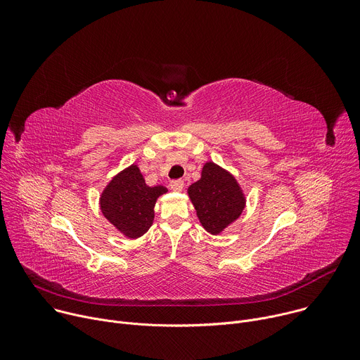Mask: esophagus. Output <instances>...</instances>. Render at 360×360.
Here are the masks:
<instances>
[{
    "mask_svg": "<svg viewBox=\"0 0 360 360\" xmlns=\"http://www.w3.org/2000/svg\"><path fill=\"white\" fill-rule=\"evenodd\" d=\"M169 186L172 191H182L184 189V181L182 179H174L169 182Z\"/></svg>",
    "mask_w": 360,
    "mask_h": 360,
    "instance_id": "esophagus-1",
    "label": "esophagus"
}]
</instances>
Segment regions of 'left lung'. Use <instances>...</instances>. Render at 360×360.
I'll use <instances>...</instances> for the list:
<instances>
[{"mask_svg":"<svg viewBox=\"0 0 360 360\" xmlns=\"http://www.w3.org/2000/svg\"><path fill=\"white\" fill-rule=\"evenodd\" d=\"M188 193L199 222L214 235L236 221L245 208V196L236 179L214 162L203 165L200 179L188 188Z\"/></svg>","mask_w":360,"mask_h":360,"instance_id":"1","label":"left lung"}]
</instances>
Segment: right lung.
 Listing matches in <instances>:
<instances>
[{"mask_svg":"<svg viewBox=\"0 0 360 360\" xmlns=\"http://www.w3.org/2000/svg\"><path fill=\"white\" fill-rule=\"evenodd\" d=\"M167 188L148 186L136 165L120 172L107 185L99 199L101 212L125 236H142L153 222L157 198Z\"/></svg>","mask_w":360,"mask_h":360,"instance_id":"1","label":"right lung"}]
</instances>
